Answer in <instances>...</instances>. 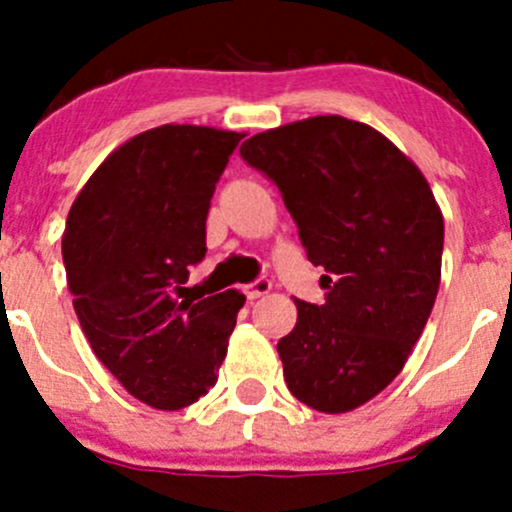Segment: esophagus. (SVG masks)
Returning a JSON list of instances; mask_svg holds the SVG:
<instances>
[{
    "label": "esophagus",
    "mask_w": 512,
    "mask_h": 512,
    "mask_svg": "<svg viewBox=\"0 0 512 512\" xmlns=\"http://www.w3.org/2000/svg\"><path fill=\"white\" fill-rule=\"evenodd\" d=\"M270 289H272L270 280H255L252 285L245 287V294H247V299H260V297H265Z\"/></svg>",
    "instance_id": "esophagus-1"
}]
</instances>
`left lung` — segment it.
<instances>
[{
  "mask_svg": "<svg viewBox=\"0 0 512 512\" xmlns=\"http://www.w3.org/2000/svg\"><path fill=\"white\" fill-rule=\"evenodd\" d=\"M252 168L280 188L299 240L329 289L297 304L280 339L294 399L347 414L399 376L441 285L443 215L418 165L344 116H312L247 138Z\"/></svg>",
  "mask_w": 512,
  "mask_h": 512,
  "instance_id": "8db88e82",
  "label": "left lung"
}]
</instances>
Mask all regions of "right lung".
<instances>
[{
	"label": "right lung",
	"instance_id": "right-lung-1",
	"mask_svg": "<svg viewBox=\"0 0 512 512\" xmlns=\"http://www.w3.org/2000/svg\"><path fill=\"white\" fill-rule=\"evenodd\" d=\"M245 133L165 123L118 146L66 218L61 255L91 349L123 389L160 411L218 381L245 294L180 299L205 257L215 183Z\"/></svg>",
	"mask_w": 512,
	"mask_h": 512
}]
</instances>
